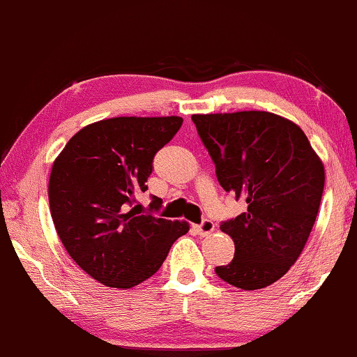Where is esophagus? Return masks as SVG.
<instances>
[{
    "mask_svg": "<svg viewBox=\"0 0 357 357\" xmlns=\"http://www.w3.org/2000/svg\"><path fill=\"white\" fill-rule=\"evenodd\" d=\"M194 229L197 230V234H199V236H208V234H212L213 229H215V224H213L212 220L205 219L200 222V224L194 225Z\"/></svg>",
    "mask_w": 357,
    "mask_h": 357,
    "instance_id": "34e87169",
    "label": "esophagus"
}]
</instances>
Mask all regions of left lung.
Returning a JSON list of instances; mask_svg holds the SVG:
<instances>
[{"mask_svg":"<svg viewBox=\"0 0 357 357\" xmlns=\"http://www.w3.org/2000/svg\"><path fill=\"white\" fill-rule=\"evenodd\" d=\"M192 121L222 188L247 204L244 213L220 224L236 254L215 274L244 291L271 286L307 242L324 190V165L303 130L274 113H212Z\"/></svg>","mask_w":357,"mask_h":357,"instance_id":"left-lung-1","label":"left lung"}]
</instances>
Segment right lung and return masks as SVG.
<instances>
[{"label": "right lung", "instance_id": "add662e5", "mask_svg": "<svg viewBox=\"0 0 357 357\" xmlns=\"http://www.w3.org/2000/svg\"><path fill=\"white\" fill-rule=\"evenodd\" d=\"M180 116H116L70 138L50 175V211L70 257L103 286L130 289L160 269L187 222L160 219L152 195L140 212L135 197L149 190L153 158L182 127Z\"/></svg>", "mask_w": 357, "mask_h": 357}]
</instances>
